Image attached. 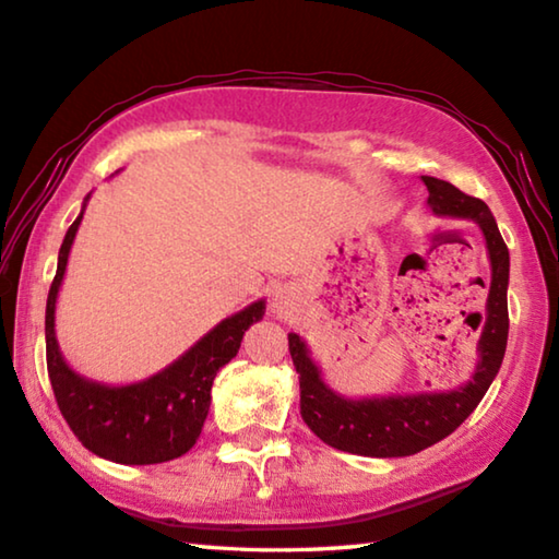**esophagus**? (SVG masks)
<instances>
[{
    "label": "esophagus",
    "instance_id": "esophagus-1",
    "mask_svg": "<svg viewBox=\"0 0 559 559\" xmlns=\"http://www.w3.org/2000/svg\"><path fill=\"white\" fill-rule=\"evenodd\" d=\"M295 305H297V297H295V292H292L289 287H280L272 295V309L277 311L280 317L292 314V311H295Z\"/></svg>",
    "mask_w": 559,
    "mask_h": 559
}]
</instances>
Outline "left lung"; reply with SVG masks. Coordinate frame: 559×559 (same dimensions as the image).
Here are the masks:
<instances>
[{
	"instance_id": "8db88e82",
	"label": "left lung",
	"mask_w": 559,
	"mask_h": 559,
	"mask_svg": "<svg viewBox=\"0 0 559 559\" xmlns=\"http://www.w3.org/2000/svg\"><path fill=\"white\" fill-rule=\"evenodd\" d=\"M429 191V209L437 215L476 221L481 228L491 260V289L486 299L478 364L466 385L449 393L390 395L348 400L321 380V370L297 334H289V354L299 373L301 419L321 442L360 456H409L442 442L481 403L503 364L508 344V270L511 258L498 230L496 218L481 199L459 191L454 183L423 176Z\"/></svg>"
}]
</instances>
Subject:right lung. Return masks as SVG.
<instances>
[{
	"instance_id": "obj_1",
	"label": "right lung",
	"mask_w": 559,
	"mask_h": 559,
	"mask_svg": "<svg viewBox=\"0 0 559 559\" xmlns=\"http://www.w3.org/2000/svg\"><path fill=\"white\" fill-rule=\"evenodd\" d=\"M83 211L58 250V270L46 299V366L58 409L83 447L107 462L136 466L171 462L199 439L211 407L213 378L238 354L245 331L264 317V299L223 319L179 360L140 383L112 388L78 376L58 350L53 321L68 252Z\"/></svg>"
}]
</instances>
